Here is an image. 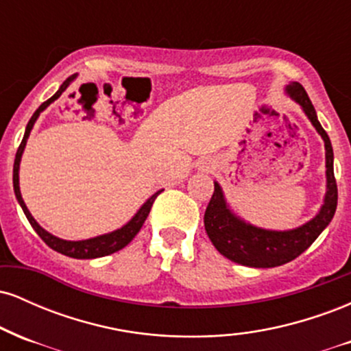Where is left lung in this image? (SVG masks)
<instances>
[{
    "label": "left lung",
    "mask_w": 351,
    "mask_h": 351,
    "mask_svg": "<svg viewBox=\"0 0 351 351\" xmlns=\"http://www.w3.org/2000/svg\"><path fill=\"white\" fill-rule=\"evenodd\" d=\"M308 117L315 130L325 142V167H327V193L324 204L315 217L291 231H269L256 228L237 217L228 206L223 189L215 181V193L204 213V229L215 247L229 261L247 267H277L299 257L312 245L320 232L328 226L337 209L338 189L333 175V148L327 132L322 128L317 112L310 102L307 92L299 82H291L285 87Z\"/></svg>",
    "instance_id": "1"
}]
</instances>
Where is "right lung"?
<instances>
[{"instance_id":"add662e5","label":"right lung","mask_w":351,"mask_h":351,"mask_svg":"<svg viewBox=\"0 0 351 351\" xmlns=\"http://www.w3.org/2000/svg\"><path fill=\"white\" fill-rule=\"evenodd\" d=\"M74 77H75V75H71V77H67L66 80H64L62 86L59 87V90L56 92V94L52 95L51 99H47L46 102H43L41 106H39L38 110L34 112L33 117H31L29 122H27L26 132H24V136H23V142H21V145H19L18 152H16L14 167H13V186H14L16 199H18V203L21 204L24 215H26L27 221H29V224L33 226V229L36 232H38L39 237H41L44 243L49 245L51 249H54V251L64 254V256L74 257V259H95V257H104V256H108V254H114L117 251H120V249H123L125 245H127L132 239H134V237L136 236V232L142 229L145 219H147L148 213H150V209L153 206V201L156 199V196H158L160 193L163 191V189H162V191H156L155 195H152L150 198L145 201L143 206L140 208L138 211H136V215L132 217V219L128 221L125 226L117 229V231L108 232V234L92 237V239H86V241H64V239H59V237L52 236L51 232H47L46 229H43L38 223H36L34 217L31 216L29 209H27L26 204H24L21 191H19V163H21V156H23L24 147H26L27 136H29L31 130H33L34 122L38 120L39 114H41L44 108L49 107V104L54 102V100H58L60 95H62V92L66 90L67 87H69V84L72 82V80H74Z\"/></svg>"}]
</instances>
